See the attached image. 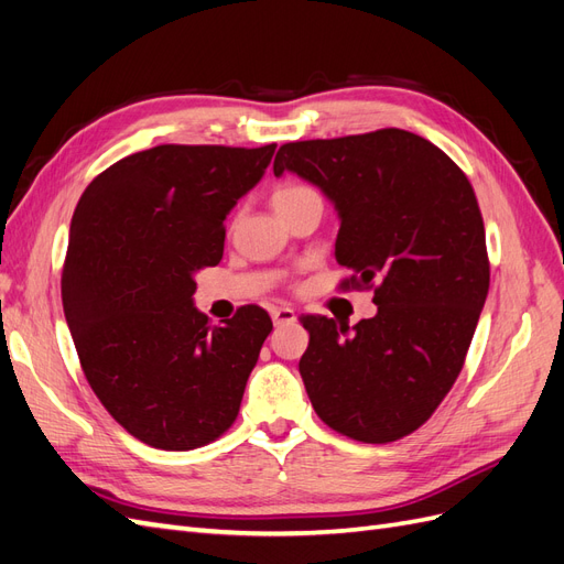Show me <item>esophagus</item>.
Instances as JSON below:
<instances>
[{
  "instance_id": "esophagus-1",
  "label": "esophagus",
  "mask_w": 564,
  "mask_h": 564,
  "mask_svg": "<svg viewBox=\"0 0 564 564\" xmlns=\"http://www.w3.org/2000/svg\"><path fill=\"white\" fill-rule=\"evenodd\" d=\"M270 317L278 324V327L280 324L296 322V313H294V308H289V305H275V308H270Z\"/></svg>"
}]
</instances>
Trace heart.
<instances>
[{"instance_id":"b5f03b06","label":"heart","mask_w":564,"mask_h":564,"mask_svg":"<svg viewBox=\"0 0 564 564\" xmlns=\"http://www.w3.org/2000/svg\"><path fill=\"white\" fill-rule=\"evenodd\" d=\"M308 199H319L315 187L289 181V183H282L275 187V193H272V207H275L280 214L286 209H294V207H299V204L308 202Z\"/></svg>"}]
</instances>
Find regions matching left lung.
I'll use <instances>...</instances> for the list:
<instances>
[{
  "label": "left lung",
  "mask_w": 564,
  "mask_h": 564,
  "mask_svg": "<svg viewBox=\"0 0 564 564\" xmlns=\"http://www.w3.org/2000/svg\"><path fill=\"white\" fill-rule=\"evenodd\" d=\"M294 172L340 218V289H373L379 313L355 327L303 315L299 371L317 416L367 445L395 442L433 416L464 369L489 292L485 224L466 174L404 129L284 143Z\"/></svg>",
  "instance_id": "1"
}]
</instances>
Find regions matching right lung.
I'll list each match as a JSON object with an SVG mask.
<instances>
[{"label":"right lung","mask_w":564,"mask_h":564,"mask_svg":"<svg viewBox=\"0 0 564 564\" xmlns=\"http://www.w3.org/2000/svg\"><path fill=\"white\" fill-rule=\"evenodd\" d=\"M275 148L158 145L108 166L77 202L67 327L100 404L150 447H204L240 412L272 319L242 305L216 327L193 305L195 275L224 259V220Z\"/></svg>","instance_id":"obj_1"}]
</instances>
